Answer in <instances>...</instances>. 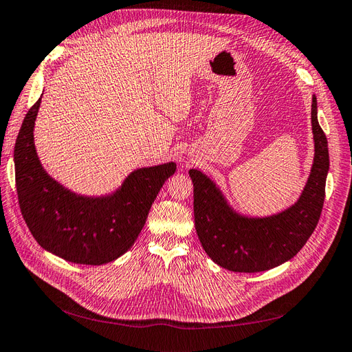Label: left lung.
<instances>
[{"mask_svg": "<svg viewBox=\"0 0 352 352\" xmlns=\"http://www.w3.org/2000/svg\"><path fill=\"white\" fill-rule=\"evenodd\" d=\"M314 158L302 192L292 206L272 216H248L233 208L212 179L189 170L194 184L195 229L202 248L220 267L258 273L278 267L300 252L314 232L324 202L329 172L326 135L311 102Z\"/></svg>", "mask_w": 352, "mask_h": 352, "instance_id": "1", "label": "left lung"}]
</instances>
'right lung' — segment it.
<instances>
[{"instance_id": "right-lung-1", "label": "right lung", "mask_w": 352, "mask_h": 352, "mask_svg": "<svg viewBox=\"0 0 352 352\" xmlns=\"http://www.w3.org/2000/svg\"><path fill=\"white\" fill-rule=\"evenodd\" d=\"M41 98L32 105L14 146L16 188L20 210L32 235L57 257L100 265L131 250L148 212L176 163L141 167L110 194L80 195L63 186L42 167L34 129Z\"/></svg>"}]
</instances>
